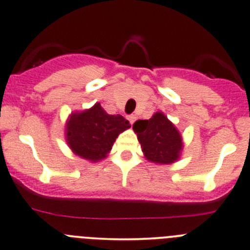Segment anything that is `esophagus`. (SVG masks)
<instances>
[{
	"label": "esophagus",
	"mask_w": 250,
	"mask_h": 250,
	"mask_svg": "<svg viewBox=\"0 0 250 250\" xmlns=\"http://www.w3.org/2000/svg\"><path fill=\"white\" fill-rule=\"evenodd\" d=\"M127 120H128V122H130V124H133V123H135V120H136V117L133 114L132 115H128Z\"/></svg>",
	"instance_id": "1"
}]
</instances>
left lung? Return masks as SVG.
<instances>
[{
    "label": "left lung",
    "mask_w": 250,
    "mask_h": 250,
    "mask_svg": "<svg viewBox=\"0 0 250 250\" xmlns=\"http://www.w3.org/2000/svg\"><path fill=\"white\" fill-rule=\"evenodd\" d=\"M145 157L155 164H171L184 148L182 137L175 125L157 112L149 120H137L132 126Z\"/></svg>",
    "instance_id": "left-lung-1"
}]
</instances>
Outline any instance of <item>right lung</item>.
Listing matches in <instances>:
<instances>
[{
	"mask_svg": "<svg viewBox=\"0 0 250 250\" xmlns=\"http://www.w3.org/2000/svg\"><path fill=\"white\" fill-rule=\"evenodd\" d=\"M130 126L124 117L109 115L96 103L90 109L69 117L65 138L76 155L96 163L107 157L119 133Z\"/></svg>",
	"mask_w": 250,
	"mask_h": 250,
	"instance_id": "right-lung-1",
	"label": "right lung"
}]
</instances>
